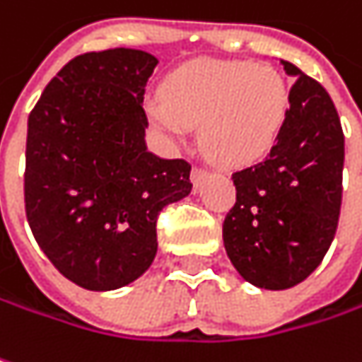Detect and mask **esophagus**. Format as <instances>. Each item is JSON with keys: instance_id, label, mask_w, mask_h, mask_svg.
Wrapping results in <instances>:
<instances>
[{"instance_id": "34e87169", "label": "esophagus", "mask_w": 362, "mask_h": 362, "mask_svg": "<svg viewBox=\"0 0 362 362\" xmlns=\"http://www.w3.org/2000/svg\"><path fill=\"white\" fill-rule=\"evenodd\" d=\"M208 177V168L204 167H194L192 168V183H194V187L197 189L199 185H202V181Z\"/></svg>"}]
</instances>
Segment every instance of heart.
I'll use <instances>...</instances> for the list:
<instances>
[{
  "mask_svg": "<svg viewBox=\"0 0 362 362\" xmlns=\"http://www.w3.org/2000/svg\"><path fill=\"white\" fill-rule=\"evenodd\" d=\"M148 115L173 138L199 125L204 152L224 167H245L276 144L288 111V88L270 65L195 59L168 76Z\"/></svg>",
  "mask_w": 362,
  "mask_h": 362,
  "instance_id": "heart-1",
  "label": "heart"
}]
</instances>
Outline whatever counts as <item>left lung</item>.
Returning <instances> with one entry per match:
<instances>
[{"instance_id":"obj_1","label":"left lung","mask_w":362,"mask_h":362,"mask_svg":"<svg viewBox=\"0 0 362 362\" xmlns=\"http://www.w3.org/2000/svg\"><path fill=\"white\" fill-rule=\"evenodd\" d=\"M280 64L295 78L284 127L266 160L233 173L237 202L222 224L230 264L268 291L291 288L322 264L338 228L344 168L329 94L297 65Z\"/></svg>"}]
</instances>
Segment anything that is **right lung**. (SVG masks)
I'll list each match as a JSON object with an SVG mask.
<instances>
[{
    "label": "right lung",
    "instance_id": "add662e5",
    "mask_svg": "<svg viewBox=\"0 0 362 362\" xmlns=\"http://www.w3.org/2000/svg\"><path fill=\"white\" fill-rule=\"evenodd\" d=\"M158 59L138 49L74 57L28 115L24 206L49 262L74 284L115 291L154 262L160 210L192 192V165L146 148L144 88Z\"/></svg>",
    "mask_w": 362,
    "mask_h": 362
}]
</instances>
